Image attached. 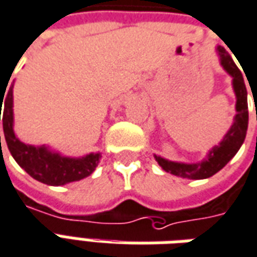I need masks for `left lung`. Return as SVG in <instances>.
Listing matches in <instances>:
<instances>
[{
  "label": "left lung",
  "instance_id": "8db88e82",
  "mask_svg": "<svg viewBox=\"0 0 257 257\" xmlns=\"http://www.w3.org/2000/svg\"><path fill=\"white\" fill-rule=\"evenodd\" d=\"M217 53L220 55V62H221L222 68L232 76V87H234L235 96H236V105H235L236 115L234 118V123L229 128L228 132L225 134L224 139L220 142V145L213 147L209 154L199 163L186 164V163L170 161V160L163 159L160 156H154L160 167L172 175L189 179L209 178L220 171L222 167L238 153L239 147L245 141L249 112H247V91L245 82H243V76H242L239 68L235 65L234 60L224 50V47L218 46Z\"/></svg>",
  "mask_w": 257,
  "mask_h": 257
}]
</instances>
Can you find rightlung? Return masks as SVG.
<instances>
[{"instance_id":"right-lung-1","label":"right lung","mask_w":257,"mask_h":257,"mask_svg":"<svg viewBox=\"0 0 257 257\" xmlns=\"http://www.w3.org/2000/svg\"><path fill=\"white\" fill-rule=\"evenodd\" d=\"M5 90H7V87H5ZM4 96H5V93L3 91V94L0 93V121L3 119L5 141H7L12 157L32 178L37 179L43 184L58 186V185L80 181V179L89 177L91 172L96 170L98 161L101 159L100 153H90L85 157H80V159H71V157H64L60 153H54L51 150H48L46 146H32V145H26L19 141L14 132L12 86L7 91V97H4ZM4 99L6 100L5 102ZM3 101L4 102V112L3 118H1V108H2Z\"/></svg>"}]
</instances>
